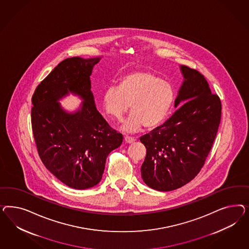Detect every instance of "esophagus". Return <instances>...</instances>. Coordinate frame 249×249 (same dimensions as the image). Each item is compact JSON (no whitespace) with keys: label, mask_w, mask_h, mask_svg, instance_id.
Masks as SVG:
<instances>
[{"label":"esophagus","mask_w":249,"mask_h":249,"mask_svg":"<svg viewBox=\"0 0 249 249\" xmlns=\"http://www.w3.org/2000/svg\"><path fill=\"white\" fill-rule=\"evenodd\" d=\"M124 142H125V143H133L135 142V140L133 138H130V137L126 136V137H124Z\"/></svg>","instance_id":"obj_1"}]
</instances>
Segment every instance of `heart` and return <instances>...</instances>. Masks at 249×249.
Returning <instances> with one entry per match:
<instances>
[{"label":"heart","instance_id":"heart-1","mask_svg":"<svg viewBox=\"0 0 249 249\" xmlns=\"http://www.w3.org/2000/svg\"><path fill=\"white\" fill-rule=\"evenodd\" d=\"M171 85L150 71H137L125 75L120 88L109 87L103 96L106 112L117 121L130 111L121 125L125 132H136L142 126L158 127L165 120L174 102Z\"/></svg>","mask_w":249,"mask_h":249}]
</instances>
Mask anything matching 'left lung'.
Instances as JSON below:
<instances>
[{
  "label": "left lung",
  "mask_w": 249,
  "mask_h": 249,
  "mask_svg": "<svg viewBox=\"0 0 249 249\" xmlns=\"http://www.w3.org/2000/svg\"><path fill=\"white\" fill-rule=\"evenodd\" d=\"M180 69L183 82L174 107H180L165 123L140 139L147 149L142 178L161 192L180 188L199 174L221 121V100L212 94L204 75L185 66Z\"/></svg>",
  "instance_id": "1"
}]
</instances>
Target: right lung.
Here are the masks:
<instances>
[{"label":"right lung","mask_w":249,"mask_h":249,"mask_svg":"<svg viewBox=\"0 0 249 249\" xmlns=\"http://www.w3.org/2000/svg\"><path fill=\"white\" fill-rule=\"evenodd\" d=\"M100 59L75 56L62 61L32 98L31 121L38 154L46 169L70 188L97 185L107 155L123 140L98 112L91 91L92 70ZM69 92L84 99L74 113L58 102Z\"/></svg>","instance_id":"add662e5"}]
</instances>
